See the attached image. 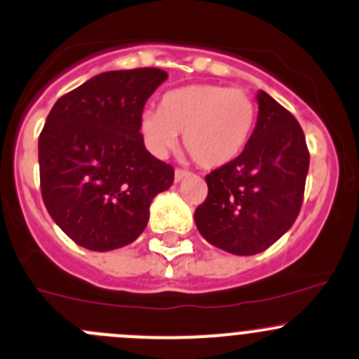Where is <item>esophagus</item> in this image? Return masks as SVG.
<instances>
[{"instance_id": "esophagus-1", "label": "esophagus", "mask_w": 359, "mask_h": 359, "mask_svg": "<svg viewBox=\"0 0 359 359\" xmlns=\"http://www.w3.org/2000/svg\"><path fill=\"white\" fill-rule=\"evenodd\" d=\"M186 177H189V172H187V170H182V168L175 170V182H180V180H184Z\"/></svg>"}]
</instances>
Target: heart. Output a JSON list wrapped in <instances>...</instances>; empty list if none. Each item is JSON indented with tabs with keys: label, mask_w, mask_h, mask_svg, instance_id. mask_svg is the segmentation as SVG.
<instances>
[{
	"label": "heart",
	"mask_w": 359,
	"mask_h": 359,
	"mask_svg": "<svg viewBox=\"0 0 359 359\" xmlns=\"http://www.w3.org/2000/svg\"><path fill=\"white\" fill-rule=\"evenodd\" d=\"M256 103L243 89L193 83L168 91L158 110L140 116V133L154 154L177 147L179 133L194 163L219 168L238 158L252 137Z\"/></svg>",
	"instance_id": "heart-1"
}]
</instances>
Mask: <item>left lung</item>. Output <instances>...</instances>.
<instances>
[{
	"label": "left lung",
	"instance_id": "1",
	"mask_svg": "<svg viewBox=\"0 0 359 359\" xmlns=\"http://www.w3.org/2000/svg\"><path fill=\"white\" fill-rule=\"evenodd\" d=\"M242 154L205 177L208 194L194 210L207 242L236 256H252L293 226L304 201L309 156L298 121L264 91Z\"/></svg>",
	"mask_w": 359,
	"mask_h": 359
}]
</instances>
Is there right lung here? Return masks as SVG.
Here are the masks:
<instances>
[{
  "label": "right lung",
  "mask_w": 359,
  "mask_h": 359,
  "mask_svg": "<svg viewBox=\"0 0 359 359\" xmlns=\"http://www.w3.org/2000/svg\"><path fill=\"white\" fill-rule=\"evenodd\" d=\"M168 79L159 68L105 72L61 96L38 138L41 198L55 224L89 250L135 242L173 168L145 149L140 116Z\"/></svg>",
  "instance_id": "1"
}]
</instances>
